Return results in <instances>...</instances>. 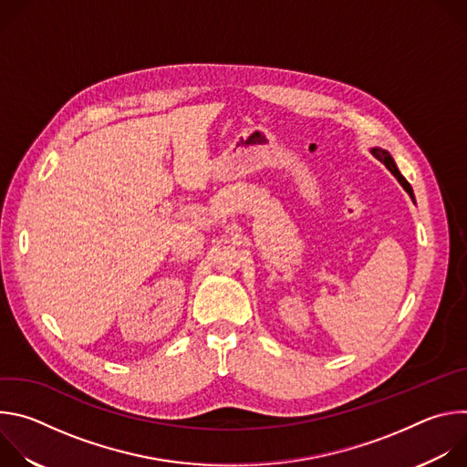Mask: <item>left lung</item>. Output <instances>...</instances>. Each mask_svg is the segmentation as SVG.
I'll list each match as a JSON object with an SVG mask.
<instances>
[{
  "mask_svg": "<svg viewBox=\"0 0 467 467\" xmlns=\"http://www.w3.org/2000/svg\"><path fill=\"white\" fill-rule=\"evenodd\" d=\"M371 153H373V155H375V157H377L380 162H384V166H386V168H388V170H389V171H391V173L397 177V181L403 184V188H405V190L410 193V197L414 199V193H412V186H410V184H409V181H407V179L401 175V171L397 170V166H395L393 159L389 157V153H388V151H384V150H380V148H373V150H371Z\"/></svg>",
  "mask_w": 467,
  "mask_h": 467,
  "instance_id": "1",
  "label": "left lung"
}]
</instances>
